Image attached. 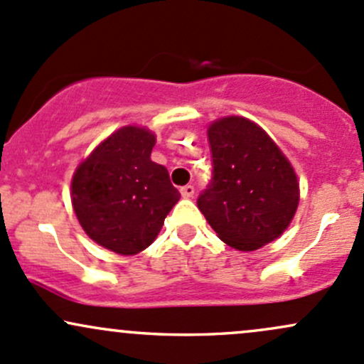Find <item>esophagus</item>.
Returning a JSON list of instances; mask_svg holds the SVG:
<instances>
[{"label": "esophagus", "mask_w": 364, "mask_h": 364, "mask_svg": "<svg viewBox=\"0 0 364 364\" xmlns=\"http://www.w3.org/2000/svg\"><path fill=\"white\" fill-rule=\"evenodd\" d=\"M181 194H182V198H193L194 196V186H183L182 189H181Z\"/></svg>", "instance_id": "34e87169"}]
</instances>
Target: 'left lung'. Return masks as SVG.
Here are the masks:
<instances>
[{
	"mask_svg": "<svg viewBox=\"0 0 364 364\" xmlns=\"http://www.w3.org/2000/svg\"><path fill=\"white\" fill-rule=\"evenodd\" d=\"M213 175L198 208L224 243L253 252L290 225L299 206V181L287 156L264 130L241 116L208 128Z\"/></svg>",
	"mask_w": 364,
	"mask_h": 364,
	"instance_id": "8db88e82",
	"label": "left lung"
}]
</instances>
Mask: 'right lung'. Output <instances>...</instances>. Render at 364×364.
I'll use <instances>...</instances> for the list:
<instances>
[{
  "label": "right lung",
  "instance_id": "1",
  "mask_svg": "<svg viewBox=\"0 0 364 364\" xmlns=\"http://www.w3.org/2000/svg\"><path fill=\"white\" fill-rule=\"evenodd\" d=\"M154 144L146 128L123 127L74 171L71 199L81 228L119 255L146 250L181 199L166 168L151 159Z\"/></svg>",
  "mask_w": 364,
  "mask_h": 364
}]
</instances>
